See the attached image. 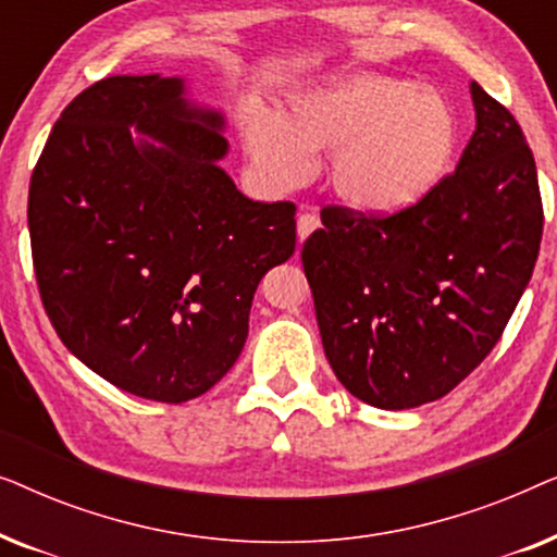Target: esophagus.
<instances>
[{
	"label": "esophagus",
	"mask_w": 557,
	"mask_h": 557,
	"mask_svg": "<svg viewBox=\"0 0 557 557\" xmlns=\"http://www.w3.org/2000/svg\"><path fill=\"white\" fill-rule=\"evenodd\" d=\"M319 227V218L314 215V212H304V215H299V220H296V233H299V240H307L311 233H314Z\"/></svg>",
	"instance_id": "esophagus-1"
}]
</instances>
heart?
I'll use <instances>...</instances> for the list:
<instances>
[{"label":"heart","instance_id":"b5f03b06","mask_svg":"<svg viewBox=\"0 0 557 557\" xmlns=\"http://www.w3.org/2000/svg\"><path fill=\"white\" fill-rule=\"evenodd\" d=\"M459 121L438 90L385 73H342L296 88L284 119L253 109L246 151L276 189L314 177L332 151V187L347 208L391 218L413 210L451 172Z\"/></svg>","mask_w":557,"mask_h":557}]
</instances>
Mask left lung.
<instances>
[{
  "label": "left lung",
  "instance_id": "1",
  "mask_svg": "<svg viewBox=\"0 0 557 557\" xmlns=\"http://www.w3.org/2000/svg\"><path fill=\"white\" fill-rule=\"evenodd\" d=\"M476 132L429 200L391 218L324 208L301 248L334 375L383 410L454 391L497 345L543 238L520 124L471 83Z\"/></svg>",
  "mask_w": 557,
  "mask_h": 557
}]
</instances>
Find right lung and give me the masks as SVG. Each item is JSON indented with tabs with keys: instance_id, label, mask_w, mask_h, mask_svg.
<instances>
[{
	"instance_id": "obj_1",
	"label": "right lung",
	"mask_w": 557,
	"mask_h": 557,
	"mask_svg": "<svg viewBox=\"0 0 557 557\" xmlns=\"http://www.w3.org/2000/svg\"><path fill=\"white\" fill-rule=\"evenodd\" d=\"M223 132L180 75H111L67 103L29 180L58 337L139 398L208 393L243 352L261 278L294 256L296 208L235 187Z\"/></svg>"
}]
</instances>
